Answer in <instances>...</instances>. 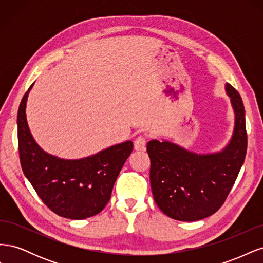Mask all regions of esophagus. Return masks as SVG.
<instances>
[{
  "label": "esophagus",
  "mask_w": 263,
  "mask_h": 263,
  "mask_svg": "<svg viewBox=\"0 0 263 263\" xmlns=\"http://www.w3.org/2000/svg\"><path fill=\"white\" fill-rule=\"evenodd\" d=\"M146 144H147V139L144 136H139L136 138V140L134 141V147L135 150L137 151H144L146 149Z\"/></svg>",
  "instance_id": "obj_1"
}]
</instances>
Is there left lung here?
<instances>
[{"label":"left lung","mask_w":263,"mask_h":263,"mask_svg":"<svg viewBox=\"0 0 263 263\" xmlns=\"http://www.w3.org/2000/svg\"><path fill=\"white\" fill-rule=\"evenodd\" d=\"M225 89L235 113L233 136L217 153L195 154L168 140H150V183L155 202L166 216L194 221L211 216L224 204L245 161V107L230 84Z\"/></svg>","instance_id":"left-lung-1"}]
</instances>
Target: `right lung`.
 <instances>
[{
	"mask_svg": "<svg viewBox=\"0 0 263 263\" xmlns=\"http://www.w3.org/2000/svg\"><path fill=\"white\" fill-rule=\"evenodd\" d=\"M33 85L23 97L17 113L23 172L42 201L59 216L77 220L94 216L108 203L114 183L133 151V141L74 160L46 153L31 136L26 119V102Z\"/></svg>",
	"mask_w": 263,
	"mask_h": 263,
	"instance_id": "add662e5",
	"label": "right lung"
}]
</instances>
